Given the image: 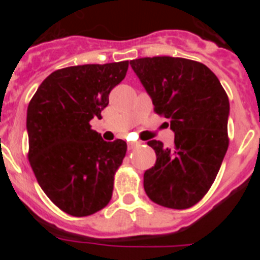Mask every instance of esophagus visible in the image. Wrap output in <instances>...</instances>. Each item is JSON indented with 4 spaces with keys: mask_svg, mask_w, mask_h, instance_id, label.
Wrapping results in <instances>:
<instances>
[{
    "mask_svg": "<svg viewBox=\"0 0 260 260\" xmlns=\"http://www.w3.org/2000/svg\"><path fill=\"white\" fill-rule=\"evenodd\" d=\"M139 142H128L127 143V147H128V150H133V148H134V147H137V146H139Z\"/></svg>",
    "mask_w": 260,
    "mask_h": 260,
    "instance_id": "1",
    "label": "esophagus"
}]
</instances>
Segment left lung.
<instances>
[{"mask_svg":"<svg viewBox=\"0 0 260 260\" xmlns=\"http://www.w3.org/2000/svg\"><path fill=\"white\" fill-rule=\"evenodd\" d=\"M158 116L171 119L174 143L148 146L156 162L144 172L146 194L158 206L186 210L211 189L229 146L228 95L206 65L181 57L130 61Z\"/></svg>","mask_w":260,"mask_h":260,"instance_id":"left-lung-1","label":"left lung"}]
</instances>
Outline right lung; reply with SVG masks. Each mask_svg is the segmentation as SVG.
Listing matches in <instances>:
<instances>
[{"instance_id":"1","label":"right lung","mask_w":260,"mask_h":260,"mask_svg":"<svg viewBox=\"0 0 260 260\" xmlns=\"http://www.w3.org/2000/svg\"><path fill=\"white\" fill-rule=\"evenodd\" d=\"M128 61L53 71L27 109L28 161L48 198L59 210L84 217L112 199L126 142H105L91 128L102 118L110 91L126 77Z\"/></svg>"}]
</instances>
